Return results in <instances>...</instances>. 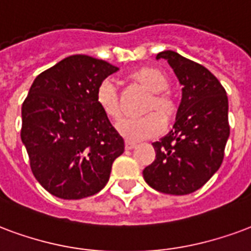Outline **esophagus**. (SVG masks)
Listing matches in <instances>:
<instances>
[{"label":"esophagus","instance_id":"34e87169","mask_svg":"<svg viewBox=\"0 0 251 251\" xmlns=\"http://www.w3.org/2000/svg\"><path fill=\"white\" fill-rule=\"evenodd\" d=\"M135 146H137V144H135V142H133V141H126V142H125V149L126 150L134 149Z\"/></svg>","mask_w":251,"mask_h":251}]
</instances>
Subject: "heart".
I'll return each mask as SVG.
<instances>
[{
	"label": "heart",
	"mask_w": 251,
	"mask_h": 251,
	"mask_svg": "<svg viewBox=\"0 0 251 251\" xmlns=\"http://www.w3.org/2000/svg\"><path fill=\"white\" fill-rule=\"evenodd\" d=\"M129 79L150 93V98L144 109L146 116L122 122L118 127L121 135L129 141H138L161 134L165 125L172 124L178 113L176 98L166 90L170 85L168 74L155 66H141L129 74ZM96 101L109 120L113 122L122 120L120 94L110 81H103L98 86Z\"/></svg>",
	"instance_id": "obj_1"
}]
</instances>
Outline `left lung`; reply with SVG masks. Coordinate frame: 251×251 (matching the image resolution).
<instances>
[{
  "label": "left lung",
  "mask_w": 251,
  "mask_h": 251,
  "mask_svg": "<svg viewBox=\"0 0 251 251\" xmlns=\"http://www.w3.org/2000/svg\"><path fill=\"white\" fill-rule=\"evenodd\" d=\"M168 59L182 85L176 124L154 142L155 159L144 169L146 183L157 192L185 196L205 185L224 161L230 134L226 90L205 66L173 50L157 54Z\"/></svg>",
  "instance_id": "8db88e82"
}]
</instances>
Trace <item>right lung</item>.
<instances>
[{
	"label": "right lung",
	"instance_id": "add662e5",
	"mask_svg": "<svg viewBox=\"0 0 251 251\" xmlns=\"http://www.w3.org/2000/svg\"><path fill=\"white\" fill-rule=\"evenodd\" d=\"M118 68L85 54L66 57L38 74L22 103L21 140L41 186L62 200L101 192L124 138L96 101Z\"/></svg>",
	"mask_w": 251,
	"mask_h": 251
}]
</instances>
